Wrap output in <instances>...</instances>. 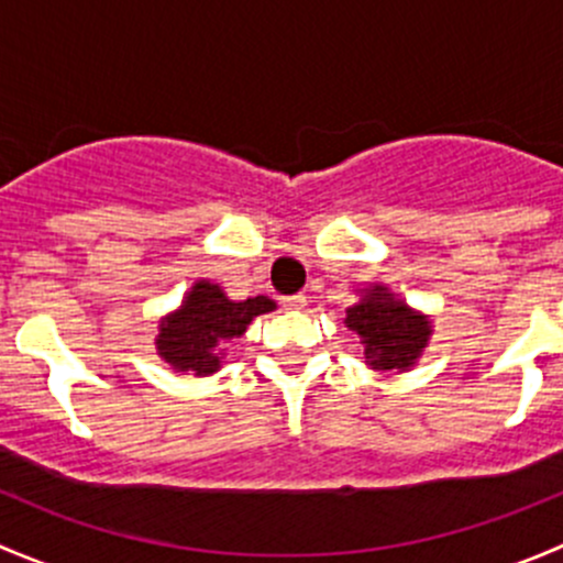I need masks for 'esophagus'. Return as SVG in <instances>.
Masks as SVG:
<instances>
[{
	"label": "esophagus",
	"instance_id": "34e87169",
	"mask_svg": "<svg viewBox=\"0 0 563 563\" xmlns=\"http://www.w3.org/2000/svg\"><path fill=\"white\" fill-rule=\"evenodd\" d=\"M280 305L286 310H302L305 305H308V297H305V294H291V297H283Z\"/></svg>",
	"mask_w": 563,
	"mask_h": 563
}]
</instances>
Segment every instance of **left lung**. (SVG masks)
<instances>
[{
	"instance_id": "left-lung-1",
	"label": "left lung",
	"mask_w": 563,
	"mask_h": 563,
	"mask_svg": "<svg viewBox=\"0 0 563 563\" xmlns=\"http://www.w3.org/2000/svg\"><path fill=\"white\" fill-rule=\"evenodd\" d=\"M345 327L360 334L373 371L406 373L422 360L433 338V321L419 313L384 283L360 288V302L345 310Z\"/></svg>"
}]
</instances>
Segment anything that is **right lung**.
I'll return each instance as SVG.
<instances>
[{
    "label": "right lung",
    "mask_w": 563,
    "mask_h": 563,
    "mask_svg": "<svg viewBox=\"0 0 563 563\" xmlns=\"http://www.w3.org/2000/svg\"><path fill=\"white\" fill-rule=\"evenodd\" d=\"M269 297H247L242 302L225 297L212 280H196L181 305L157 323V356L179 376L203 378L223 367L225 345L247 332L255 316L272 313Z\"/></svg>",
    "instance_id": "add662e5"
}]
</instances>
